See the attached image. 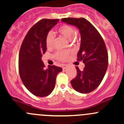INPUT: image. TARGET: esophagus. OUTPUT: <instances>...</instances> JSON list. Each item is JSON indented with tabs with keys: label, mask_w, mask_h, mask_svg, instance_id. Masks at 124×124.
Listing matches in <instances>:
<instances>
[{
	"label": "esophagus",
	"mask_w": 124,
	"mask_h": 124,
	"mask_svg": "<svg viewBox=\"0 0 124 124\" xmlns=\"http://www.w3.org/2000/svg\"><path fill=\"white\" fill-rule=\"evenodd\" d=\"M62 69L63 70L66 69V68L67 67V65H63L62 66Z\"/></svg>",
	"instance_id": "esophagus-1"
}]
</instances>
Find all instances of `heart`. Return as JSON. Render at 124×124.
I'll return each instance as SVG.
<instances>
[{
	"instance_id": "b5f03b06",
	"label": "heart",
	"mask_w": 124,
	"mask_h": 124,
	"mask_svg": "<svg viewBox=\"0 0 124 124\" xmlns=\"http://www.w3.org/2000/svg\"><path fill=\"white\" fill-rule=\"evenodd\" d=\"M57 32L61 35L69 39L70 42H72L76 40L75 38V29L72 26L67 24H63L59 27ZM55 41V36L51 31L47 33L46 37V44L48 48H52L53 47ZM71 51L70 50H60L56 52L54 54V57L57 60L61 61H65L68 58Z\"/></svg>"
}]
</instances>
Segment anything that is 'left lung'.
<instances>
[{"mask_svg": "<svg viewBox=\"0 0 124 124\" xmlns=\"http://www.w3.org/2000/svg\"><path fill=\"white\" fill-rule=\"evenodd\" d=\"M62 21L78 27L81 36L80 48L77 61H83L85 67L71 81L77 92L87 93L95 89L103 79L108 67V53L103 39L98 31L84 18H64Z\"/></svg>", "mask_w": 124, "mask_h": 124, "instance_id": "8db88e82", "label": "left lung"}]
</instances>
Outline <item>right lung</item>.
<instances>
[{"label":"right lung","instance_id":"right-lung-1","mask_svg":"<svg viewBox=\"0 0 124 124\" xmlns=\"http://www.w3.org/2000/svg\"><path fill=\"white\" fill-rule=\"evenodd\" d=\"M59 19L41 20L33 25L26 34L21 46L18 59L20 78L25 87L37 97H47L54 89L61 67L48 65L44 68L41 60L47 51L46 37Z\"/></svg>","mask_w":124,"mask_h":124}]
</instances>
